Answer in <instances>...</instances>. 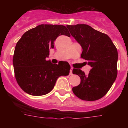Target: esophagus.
I'll list each match as a JSON object with an SVG mask.
<instances>
[{
  "label": "esophagus",
  "instance_id": "1",
  "mask_svg": "<svg viewBox=\"0 0 128 128\" xmlns=\"http://www.w3.org/2000/svg\"><path fill=\"white\" fill-rule=\"evenodd\" d=\"M72 69H73V68H70V75H72Z\"/></svg>",
  "mask_w": 128,
  "mask_h": 128
}]
</instances>
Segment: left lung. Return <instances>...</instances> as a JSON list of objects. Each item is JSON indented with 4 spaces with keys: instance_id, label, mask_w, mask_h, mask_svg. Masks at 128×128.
<instances>
[{
    "instance_id": "1",
    "label": "left lung",
    "mask_w": 128,
    "mask_h": 128,
    "mask_svg": "<svg viewBox=\"0 0 128 128\" xmlns=\"http://www.w3.org/2000/svg\"><path fill=\"white\" fill-rule=\"evenodd\" d=\"M66 28L82 47L81 58L92 67L88 75L80 69L72 70L81 78L80 84L72 88L73 93L82 100H98L107 94L117 78V48L108 35L88 25H67Z\"/></svg>"
}]
</instances>
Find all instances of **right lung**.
<instances>
[{
	"instance_id": "1",
	"label": "right lung",
	"mask_w": 128,
	"mask_h": 128,
	"mask_svg": "<svg viewBox=\"0 0 128 128\" xmlns=\"http://www.w3.org/2000/svg\"><path fill=\"white\" fill-rule=\"evenodd\" d=\"M60 35L70 36L65 26L41 24L26 31L16 43L13 58L14 76L20 88L28 94H47L59 77L69 74L70 66L67 62L52 64L46 59Z\"/></svg>"
}]
</instances>
